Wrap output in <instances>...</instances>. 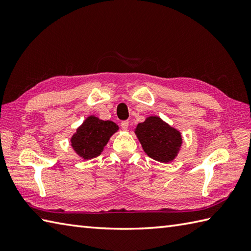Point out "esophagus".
<instances>
[{
    "label": "esophagus",
    "mask_w": 251,
    "mask_h": 251,
    "mask_svg": "<svg viewBox=\"0 0 251 251\" xmlns=\"http://www.w3.org/2000/svg\"><path fill=\"white\" fill-rule=\"evenodd\" d=\"M128 125H129V122H128V121H122V122H121V127H122V129L126 130L127 128H128Z\"/></svg>",
    "instance_id": "esophagus-1"
}]
</instances>
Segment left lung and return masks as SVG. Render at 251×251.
<instances>
[{
    "mask_svg": "<svg viewBox=\"0 0 251 251\" xmlns=\"http://www.w3.org/2000/svg\"><path fill=\"white\" fill-rule=\"evenodd\" d=\"M136 135L148 155L162 163L173 161L182 143L180 132L157 116H150L139 123Z\"/></svg>",
    "mask_w": 251,
    "mask_h": 251,
    "instance_id": "left-lung-1",
    "label": "left lung"
}]
</instances>
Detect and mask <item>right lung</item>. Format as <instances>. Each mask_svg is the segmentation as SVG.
I'll use <instances>...</instances> for the list:
<instances>
[{
	"mask_svg": "<svg viewBox=\"0 0 251 251\" xmlns=\"http://www.w3.org/2000/svg\"><path fill=\"white\" fill-rule=\"evenodd\" d=\"M119 129L115 123L99 120L96 116H89L82 126H79L76 134H74L71 143L79 156L89 159L98 156L103 150L110 137Z\"/></svg>",
	"mask_w": 251,
	"mask_h": 251,
	"instance_id": "right-lung-1",
	"label": "right lung"
}]
</instances>
